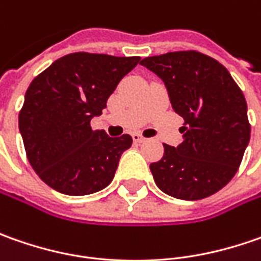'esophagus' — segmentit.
I'll return each mask as SVG.
<instances>
[{
	"instance_id": "esophagus-1",
	"label": "esophagus",
	"mask_w": 261,
	"mask_h": 261,
	"mask_svg": "<svg viewBox=\"0 0 261 261\" xmlns=\"http://www.w3.org/2000/svg\"><path fill=\"white\" fill-rule=\"evenodd\" d=\"M132 139H134V142H138V144H141V142H144V141H145V138H144V136H141L139 134H134V135H132Z\"/></svg>"
}]
</instances>
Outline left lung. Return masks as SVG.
Here are the masks:
<instances>
[{"mask_svg": "<svg viewBox=\"0 0 261 261\" xmlns=\"http://www.w3.org/2000/svg\"><path fill=\"white\" fill-rule=\"evenodd\" d=\"M141 65L163 80L185 119V141L164 144L163 158L149 166L156 186L183 200L214 195L236 175L250 142L243 91L225 66L196 50L149 56Z\"/></svg>", "mask_w": 261, "mask_h": 261, "instance_id": "obj_1", "label": "left lung"}]
</instances>
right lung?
<instances>
[{
    "label": "right lung",
    "mask_w": 261,
    "mask_h": 261,
    "mask_svg": "<svg viewBox=\"0 0 261 261\" xmlns=\"http://www.w3.org/2000/svg\"><path fill=\"white\" fill-rule=\"evenodd\" d=\"M139 56L69 54L55 61L29 86L18 127L30 166L46 185L69 196L95 193L115 177L132 138L93 130L120 80Z\"/></svg>",
    "instance_id": "1"
}]
</instances>
